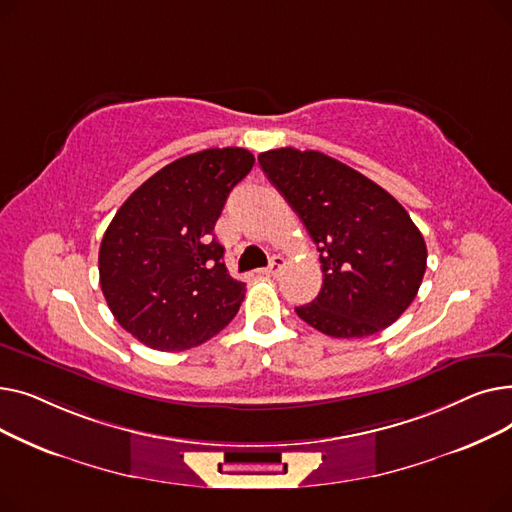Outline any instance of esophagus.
Returning <instances> with one entry per match:
<instances>
[{
	"label": "esophagus",
	"instance_id": "obj_1",
	"mask_svg": "<svg viewBox=\"0 0 512 512\" xmlns=\"http://www.w3.org/2000/svg\"><path fill=\"white\" fill-rule=\"evenodd\" d=\"M282 267H284V257H280V255H276V257H272V261H270V265L265 267V270H261L265 276H272V278H276V276H280V272H282Z\"/></svg>",
	"mask_w": 512,
	"mask_h": 512
}]
</instances>
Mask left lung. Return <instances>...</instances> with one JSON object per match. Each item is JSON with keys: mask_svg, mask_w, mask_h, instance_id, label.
<instances>
[{"mask_svg": "<svg viewBox=\"0 0 512 512\" xmlns=\"http://www.w3.org/2000/svg\"><path fill=\"white\" fill-rule=\"evenodd\" d=\"M259 166L317 245L324 284L294 311L332 338L380 332L407 311L427 249L411 215L380 184L319 151L259 153Z\"/></svg>", "mask_w": 512, "mask_h": 512, "instance_id": "left-lung-1", "label": "left lung"}]
</instances>
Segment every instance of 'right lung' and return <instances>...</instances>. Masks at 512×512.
Listing matches in <instances>:
<instances>
[{
	"label": "right lung",
	"mask_w": 512,
	"mask_h": 512,
	"mask_svg": "<svg viewBox=\"0 0 512 512\" xmlns=\"http://www.w3.org/2000/svg\"><path fill=\"white\" fill-rule=\"evenodd\" d=\"M255 164L240 147L184 155L116 211L99 249V284L118 324L155 351H184L224 330L245 284L213 234L232 188Z\"/></svg>",
	"instance_id": "obj_1"
}]
</instances>
